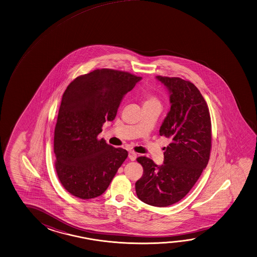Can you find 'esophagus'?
<instances>
[{"instance_id":"34e87169","label":"esophagus","mask_w":257,"mask_h":257,"mask_svg":"<svg viewBox=\"0 0 257 257\" xmlns=\"http://www.w3.org/2000/svg\"><path fill=\"white\" fill-rule=\"evenodd\" d=\"M128 158H130L131 161H134L137 159V153L134 152V151H130L128 152Z\"/></svg>"}]
</instances>
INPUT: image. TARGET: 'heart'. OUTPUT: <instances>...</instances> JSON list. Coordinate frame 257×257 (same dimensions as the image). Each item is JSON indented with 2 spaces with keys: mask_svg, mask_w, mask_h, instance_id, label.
<instances>
[{
  "mask_svg": "<svg viewBox=\"0 0 257 257\" xmlns=\"http://www.w3.org/2000/svg\"><path fill=\"white\" fill-rule=\"evenodd\" d=\"M142 102H143V107L153 106V105L160 106V101L158 96L151 92H145L142 95Z\"/></svg>",
  "mask_w": 257,
  "mask_h": 257,
  "instance_id": "heart-1",
  "label": "heart"
}]
</instances>
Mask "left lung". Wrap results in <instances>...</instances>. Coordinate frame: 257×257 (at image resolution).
I'll use <instances>...</instances> for the list:
<instances>
[{
  "label": "left lung",
  "instance_id": "obj_1",
  "mask_svg": "<svg viewBox=\"0 0 257 257\" xmlns=\"http://www.w3.org/2000/svg\"><path fill=\"white\" fill-rule=\"evenodd\" d=\"M169 90L171 107L159 135L171 140L165 149L164 164L140 157L143 175L136 193L148 205L164 207L181 200L196 184L210 157L212 126L208 106L199 89L178 77L157 76Z\"/></svg>",
  "mask_w": 257,
  "mask_h": 257
}]
</instances>
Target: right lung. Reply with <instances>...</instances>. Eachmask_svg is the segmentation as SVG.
<instances>
[{"label":"right lung","instance_id":"1","mask_svg":"<svg viewBox=\"0 0 257 257\" xmlns=\"http://www.w3.org/2000/svg\"><path fill=\"white\" fill-rule=\"evenodd\" d=\"M140 79L126 71L100 69L80 75L67 87L53 148L57 176L72 196L90 199L102 195L126 159V150L108 145L98 135Z\"/></svg>","mask_w":257,"mask_h":257}]
</instances>
